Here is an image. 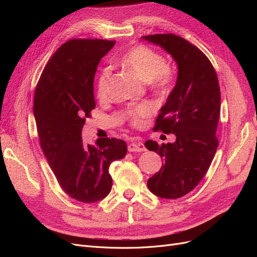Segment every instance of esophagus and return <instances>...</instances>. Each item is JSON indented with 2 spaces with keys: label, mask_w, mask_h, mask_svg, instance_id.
<instances>
[{
  "label": "esophagus",
  "mask_w": 257,
  "mask_h": 257,
  "mask_svg": "<svg viewBox=\"0 0 257 257\" xmlns=\"http://www.w3.org/2000/svg\"><path fill=\"white\" fill-rule=\"evenodd\" d=\"M128 151L130 152H143L146 151V147L141 142H135L128 145Z\"/></svg>",
  "instance_id": "esophagus-1"
}]
</instances>
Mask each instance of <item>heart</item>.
Instances as JSON below:
<instances>
[{"instance_id": "obj_1", "label": "heart", "mask_w": 257, "mask_h": 257, "mask_svg": "<svg viewBox=\"0 0 257 257\" xmlns=\"http://www.w3.org/2000/svg\"><path fill=\"white\" fill-rule=\"evenodd\" d=\"M120 63L132 69L138 77L145 81H152L157 87H165L170 80V73L166 68V61L160 53L144 45L136 46L130 49L120 58ZM110 77V68L104 67L96 78V95L104 99L107 95L108 80ZM153 112V106L150 103H142L130 107L125 111V119L133 125L138 126L145 118Z\"/></svg>"}]
</instances>
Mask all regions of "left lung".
I'll return each instance as SVG.
<instances>
[{"instance_id":"obj_1","label":"left lung","mask_w":257,"mask_h":257,"mask_svg":"<svg viewBox=\"0 0 257 257\" xmlns=\"http://www.w3.org/2000/svg\"><path fill=\"white\" fill-rule=\"evenodd\" d=\"M173 57L178 75L174 89L161 108L155 131L174 134L176 142L159 145L147 141L164 164L148 179L159 197L180 198L196 188L211 165L219 142L215 136L221 110L219 80L211 62L197 47L174 34L143 36Z\"/></svg>"}]
</instances>
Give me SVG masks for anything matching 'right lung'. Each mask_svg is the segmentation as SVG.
Wrapping results in <instances>:
<instances>
[{
    "label": "right lung",
    "mask_w": 257,
    "mask_h": 257,
    "mask_svg": "<svg viewBox=\"0 0 257 257\" xmlns=\"http://www.w3.org/2000/svg\"><path fill=\"white\" fill-rule=\"evenodd\" d=\"M114 41L71 40L54 52L35 90L33 112L41 147L60 186L92 204L111 191L109 166L126 155V143L98 138L82 143L85 116L95 108L93 83L100 59Z\"/></svg>",
    "instance_id": "obj_1"
}]
</instances>
